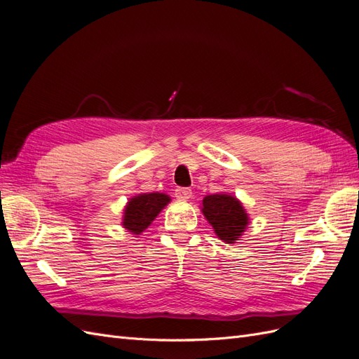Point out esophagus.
I'll return each instance as SVG.
<instances>
[{
	"instance_id": "obj_1",
	"label": "esophagus",
	"mask_w": 359,
	"mask_h": 359,
	"mask_svg": "<svg viewBox=\"0 0 359 359\" xmlns=\"http://www.w3.org/2000/svg\"><path fill=\"white\" fill-rule=\"evenodd\" d=\"M191 194H193V191H191L190 189H187V187H180V189L175 190V196H177L178 199H181V201L190 199Z\"/></svg>"
}]
</instances>
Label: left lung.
I'll use <instances>...</instances> for the list:
<instances>
[{
  "mask_svg": "<svg viewBox=\"0 0 359 359\" xmlns=\"http://www.w3.org/2000/svg\"><path fill=\"white\" fill-rule=\"evenodd\" d=\"M202 212L215 235L226 244H233L248 224L243 203L231 194H210L202 201Z\"/></svg>",
  "mask_w": 359,
  "mask_h": 359,
  "instance_id": "8db88e82",
  "label": "left lung"
}]
</instances>
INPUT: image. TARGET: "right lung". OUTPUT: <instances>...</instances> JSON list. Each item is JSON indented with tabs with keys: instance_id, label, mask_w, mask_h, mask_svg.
Instances as JSON below:
<instances>
[{
	"instance_id": "add662e5",
	"label": "right lung",
	"mask_w": 359,
	"mask_h": 359,
	"mask_svg": "<svg viewBox=\"0 0 359 359\" xmlns=\"http://www.w3.org/2000/svg\"><path fill=\"white\" fill-rule=\"evenodd\" d=\"M169 202L170 198L168 194L158 191L133 196L124 208L123 226L133 235H140Z\"/></svg>"
}]
</instances>
